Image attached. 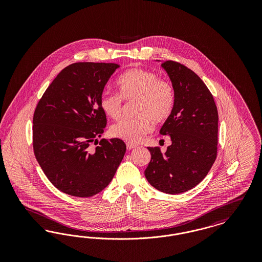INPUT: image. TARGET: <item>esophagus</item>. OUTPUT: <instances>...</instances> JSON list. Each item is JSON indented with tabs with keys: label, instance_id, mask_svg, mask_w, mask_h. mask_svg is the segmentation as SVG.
<instances>
[{
	"label": "esophagus",
	"instance_id": "esophagus-1",
	"mask_svg": "<svg viewBox=\"0 0 262 262\" xmlns=\"http://www.w3.org/2000/svg\"><path fill=\"white\" fill-rule=\"evenodd\" d=\"M135 147H137V145L135 144V143H130V142H128V143H126V148L128 150L134 149Z\"/></svg>",
	"mask_w": 262,
	"mask_h": 262
}]
</instances>
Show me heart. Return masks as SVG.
Instances as JSON below:
<instances>
[{
	"mask_svg": "<svg viewBox=\"0 0 262 262\" xmlns=\"http://www.w3.org/2000/svg\"><path fill=\"white\" fill-rule=\"evenodd\" d=\"M119 93L104 91L100 96L101 110L110 119L119 120L124 101L136 100L137 117L124 119L111 126L113 137L130 143L140 141L151 132L153 122L162 124L172 115L174 107V85L160 75L144 69H130L118 79Z\"/></svg>",
	"mask_w": 262,
	"mask_h": 262,
	"instance_id": "b5f03b06",
	"label": "heart"
}]
</instances>
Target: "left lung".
Returning <instances> with one entry per match:
<instances>
[{"label":"left lung","instance_id":"1","mask_svg":"<svg viewBox=\"0 0 262 262\" xmlns=\"http://www.w3.org/2000/svg\"><path fill=\"white\" fill-rule=\"evenodd\" d=\"M174 85V110L160 134L172 144L163 154L147 147L151 160L144 171L150 185L169 193H182L198 186L217 157L218 111L213 95L199 75L186 66L161 63Z\"/></svg>","mask_w":262,"mask_h":262}]
</instances>
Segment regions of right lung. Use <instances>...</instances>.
Here are the masks:
<instances>
[{
  "label": "right lung",
  "mask_w": 262,
  "mask_h": 262,
  "mask_svg": "<svg viewBox=\"0 0 262 262\" xmlns=\"http://www.w3.org/2000/svg\"><path fill=\"white\" fill-rule=\"evenodd\" d=\"M118 68L114 62L72 63L52 81L35 108L34 155L48 180L67 194H97L124 158L126 147L120 138H103L95 149L89 147L107 125L100 96Z\"/></svg>",
  "instance_id": "add662e5"
}]
</instances>
